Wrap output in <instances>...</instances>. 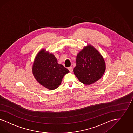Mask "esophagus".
Returning <instances> with one entry per match:
<instances>
[{"mask_svg": "<svg viewBox=\"0 0 133 133\" xmlns=\"http://www.w3.org/2000/svg\"><path fill=\"white\" fill-rule=\"evenodd\" d=\"M68 69L69 70V71L70 72H72V71H73V67H71V66H70V67H69L68 68Z\"/></svg>", "mask_w": 133, "mask_h": 133, "instance_id": "1", "label": "esophagus"}]
</instances>
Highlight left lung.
Returning <instances> with one entry per match:
<instances>
[{
  "label": "left lung",
  "instance_id": "obj_1",
  "mask_svg": "<svg viewBox=\"0 0 133 133\" xmlns=\"http://www.w3.org/2000/svg\"><path fill=\"white\" fill-rule=\"evenodd\" d=\"M105 69L102 56L94 47L89 45L78 54L73 72L81 83L89 85L100 79Z\"/></svg>",
  "mask_w": 133,
  "mask_h": 133
}]
</instances>
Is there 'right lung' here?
<instances>
[{"label": "right lung", "mask_w": 133, "mask_h": 133, "mask_svg": "<svg viewBox=\"0 0 133 133\" xmlns=\"http://www.w3.org/2000/svg\"><path fill=\"white\" fill-rule=\"evenodd\" d=\"M33 74L37 81L50 90L57 88L64 75L69 71L57 60L52 54L49 55L42 50L37 55L32 67Z\"/></svg>", "instance_id": "add662e5"}]
</instances>
